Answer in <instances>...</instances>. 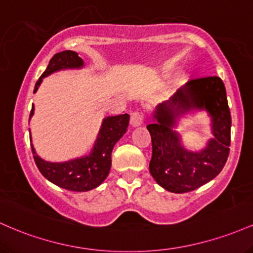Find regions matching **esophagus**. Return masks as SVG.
Wrapping results in <instances>:
<instances>
[{
  "label": "esophagus",
  "instance_id": "34e87169",
  "mask_svg": "<svg viewBox=\"0 0 253 253\" xmlns=\"http://www.w3.org/2000/svg\"><path fill=\"white\" fill-rule=\"evenodd\" d=\"M143 123V116L141 115L140 112H132L131 117H130V124L131 126H140Z\"/></svg>",
  "mask_w": 253,
  "mask_h": 253
}]
</instances>
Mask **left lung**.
Listing matches in <instances>:
<instances>
[{"instance_id":"1","label":"left lung","mask_w":253,"mask_h":253,"mask_svg":"<svg viewBox=\"0 0 253 253\" xmlns=\"http://www.w3.org/2000/svg\"><path fill=\"white\" fill-rule=\"evenodd\" d=\"M204 111L211 119L213 137L200 151L188 150L175 130L185 115ZM147 126L152 137V177L165 190L184 194L214 179L222 171L231 144V112L226 88L217 76L186 82L155 109Z\"/></svg>"}]
</instances>
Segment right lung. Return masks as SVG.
<instances>
[{"instance_id":"obj_1","label":"right lung","mask_w":253,"mask_h":253,"mask_svg":"<svg viewBox=\"0 0 253 253\" xmlns=\"http://www.w3.org/2000/svg\"><path fill=\"white\" fill-rule=\"evenodd\" d=\"M84 62L75 51L67 50L56 53L50 59L46 70L37 81L35 90H38L42 79L51 74L67 69H81ZM35 115V105L30 113V119ZM130 116L127 113L118 116H109L103 119L96 140L88 154L72 159L63 163H51L42 159L36 153L35 147L31 143L33 158L37 167L47 180L65 190L76 192L89 191L100 185L109 175L111 169V154L115 144L123 137L129 126ZM30 140L32 137L30 136Z\"/></svg>"}]
</instances>
